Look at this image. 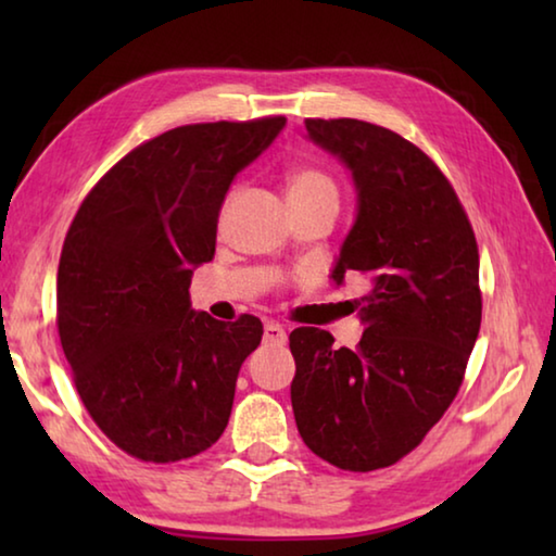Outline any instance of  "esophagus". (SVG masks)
<instances>
[{
    "label": "esophagus",
    "instance_id": "1",
    "mask_svg": "<svg viewBox=\"0 0 556 556\" xmlns=\"http://www.w3.org/2000/svg\"><path fill=\"white\" fill-rule=\"evenodd\" d=\"M265 341L271 345H285L287 343V331L277 324H265Z\"/></svg>",
    "mask_w": 556,
    "mask_h": 556
}]
</instances>
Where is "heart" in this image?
Listing matches in <instances>:
<instances>
[{
  "instance_id": "obj_1",
  "label": "heart",
  "mask_w": 556,
  "mask_h": 556,
  "mask_svg": "<svg viewBox=\"0 0 556 556\" xmlns=\"http://www.w3.org/2000/svg\"><path fill=\"white\" fill-rule=\"evenodd\" d=\"M287 199L289 203L336 199V184L318 168H294L287 178Z\"/></svg>"
}]
</instances>
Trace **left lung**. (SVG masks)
<instances>
[{"label": "left lung", "instance_id": "8db88e82", "mask_svg": "<svg viewBox=\"0 0 556 556\" xmlns=\"http://www.w3.org/2000/svg\"><path fill=\"white\" fill-rule=\"evenodd\" d=\"M306 139L353 178L355 220L331 279L370 275L355 351L294 328L291 409L304 444L343 470L392 466L454 402L481 331L476 235L431 159L363 119H306Z\"/></svg>", "mask_w": 556, "mask_h": 556}]
</instances>
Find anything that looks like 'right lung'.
<instances>
[{"instance_id":"right-lung-1","label":"right lung","mask_w":556,"mask_h":556,"mask_svg":"<svg viewBox=\"0 0 556 556\" xmlns=\"http://www.w3.org/2000/svg\"><path fill=\"white\" fill-rule=\"evenodd\" d=\"M285 117L168 129L100 178L65 235L59 336L90 417L127 454L172 464L228 427L255 316L215 321L188 296L215 255L225 195Z\"/></svg>"}]
</instances>
